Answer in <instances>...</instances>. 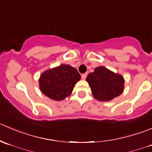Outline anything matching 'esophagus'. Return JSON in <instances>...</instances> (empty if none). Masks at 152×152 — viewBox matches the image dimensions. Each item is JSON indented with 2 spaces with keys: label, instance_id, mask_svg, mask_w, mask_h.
<instances>
[{
  "label": "esophagus",
  "instance_id": "34e87169",
  "mask_svg": "<svg viewBox=\"0 0 152 152\" xmlns=\"http://www.w3.org/2000/svg\"><path fill=\"white\" fill-rule=\"evenodd\" d=\"M86 76H87V73H85V74H83L82 75H81V78H82L83 80H86Z\"/></svg>",
  "mask_w": 152,
  "mask_h": 152
}]
</instances>
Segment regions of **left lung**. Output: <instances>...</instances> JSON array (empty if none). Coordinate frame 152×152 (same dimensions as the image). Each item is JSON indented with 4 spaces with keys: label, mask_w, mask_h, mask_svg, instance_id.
Here are the masks:
<instances>
[{
    "label": "left lung",
    "mask_w": 152,
    "mask_h": 152,
    "mask_svg": "<svg viewBox=\"0 0 152 152\" xmlns=\"http://www.w3.org/2000/svg\"><path fill=\"white\" fill-rule=\"evenodd\" d=\"M88 82L91 93L100 101H110L121 95L124 90V78L104 66H98L88 74Z\"/></svg>",
    "instance_id": "8db88e82"
}]
</instances>
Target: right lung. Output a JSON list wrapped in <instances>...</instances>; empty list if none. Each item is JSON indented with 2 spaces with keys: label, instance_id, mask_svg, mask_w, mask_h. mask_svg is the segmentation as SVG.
Returning a JSON list of instances; mask_svg holds the SVG:
<instances>
[{
  "label": "right lung",
  "instance_id": "obj_1",
  "mask_svg": "<svg viewBox=\"0 0 152 152\" xmlns=\"http://www.w3.org/2000/svg\"><path fill=\"white\" fill-rule=\"evenodd\" d=\"M80 77L75 68L70 65L61 64L42 73L39 78V87L46 97L60 101L72 94Z\"/></svg>",
  "mask_w": 152,
  "mask_h": 152
}]
</instances>
